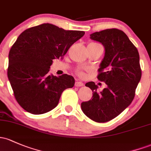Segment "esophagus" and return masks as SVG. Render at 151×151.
I'll use <instances>...</instances> for the list:
<instances>
[{"label": "esophagus", "instance_id": "1", "mask_svg": "<svg viewBox=\"0 0 151 151\" xmlns=\"http://www.w3.org/2000/svg\"><path fill=\"white\" fill-rule=\"evenodd\" d=\"M74 85H75V87H82V86L84 85V84L82 83V82H76L75 84H74Z\"/></svg>", "mask_w": 151, "mask_h": 151}]
</instances>
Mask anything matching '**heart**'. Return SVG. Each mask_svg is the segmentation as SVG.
Instances as JSON below:
<instances>
[{
	"instance_id": "heart-1",
	"label": "heart",
	"mask_w": 151,
	"mask_h": 151,
	"mask_svg": "<svg viewBox=\"0 0 151 151\" xmlns=\"http://www.w3.org/2000/svg\"><path fill=\"white\" fill-rule=\"evenodd\" d=\"M91 44H97V43H91ZM77 74H78L79 77H83L84 76V72L82 70V69H77Z\"/></svg>"
}]
</instances>
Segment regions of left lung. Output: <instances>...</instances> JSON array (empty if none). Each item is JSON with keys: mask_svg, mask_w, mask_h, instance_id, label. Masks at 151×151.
<instances>
[{"mask_svg": "<svg viewBox=\"0 0 151 151\" xmlns=\"http://www.w3.org/2000/svg\"><path fill=\"white\" fill-rule=\"evenodd\" d=\"M90 39L102 43L105 49L97 79L107 87L98 92L94 82L86 83L93 93L92 100L82 102L81 107L91 120L105 122L120 115L133 100L142 75L140 57L137 48L121 30L94 32Z\"/></svg>", "mask_w": 151, "mask_h": 151, "instance_id": "left-lung-1", "label": "left lung"}]
</instances>
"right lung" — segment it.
<instances>
[{"label": "right lung", "instance_id": "add662e5", "mask_svg": "<svg viewBox=\"0 0 151 151\" xmlns=\"http://www.w3.org/2000/svg\"><path fill=\"white\" fill-rule=\"evenodd\" d=\"M84 31H69L50 24L25 30L8 54V77L18 103L25 110L40 115L56 107L63 91L74 85L67 74L50 75L53 59L63 57Z\"/></svg>", "mask_w": 151, "mask_h": 151}]
</instances>
